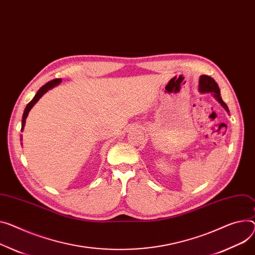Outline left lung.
I'll use <instances>...</instances> for the list:
<instances>
[{"mask_svg": "<svg viewBox=\"0 0 255 255\" xmlns=\"http://www.w3.org/2000/svg\"><path fill=\"white\" fill-rule=\"evenodd\" d=\"M199 92L204 94V93H212L213 97L217 99V101L226 109V111L229 113V108L227 104L223 101L222 97H221V91L218 86V84L215 83L212 77L208 75H201L199 77Z\"/></svg>", "mask_w": 255, "mask_h": 255, "instance_id": "1", "label": "left lung"}]
</instances>
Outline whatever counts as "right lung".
<instances>
[{
  "label": "right lung",
  "instance_id": "obj_1",
  "mask_svg": "<svg viewBox=\"0 0 255 255\" xmlns=\"http://www.w3.org/2000/svg\"><path fill=\"white\" fill-rule=\"evenodd\" d=\"M61 82H62L61 78H56V80H53V81L47 83L46 85H44L40 90L37 91V93H36L35 96L33 97V99L26 105V107H25V109H24L23 116H22V122H21V131H23V129H24V126H25V122H26V117H27L29 111L31 110V108L34 106V104H35L38 100L41 99V98L43 97L44 94H46L49 90L53 89L54 87L59 85ZM20 140H22V138H21Z\"/></svg>",
  "mask_w": 255,
  "mask_h": 255
}]
</instances>
